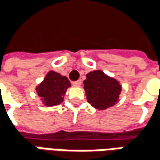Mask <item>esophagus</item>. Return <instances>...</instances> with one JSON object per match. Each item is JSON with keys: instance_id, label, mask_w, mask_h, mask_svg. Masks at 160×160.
<instances>
[{"instance_id": "esophagus-1", "label": "esophagus", "mask_w": 160, "mask_h": 160, "mask_svg": "<svg viewBox=\"0 0 160 160\" xmlns=\"http://www.w3.org/2000/svg\"><path fill=\"white\" fill-rule=\"evenodd\" d=\"M81 84H82L81 80H77V81H74V82H73V87H80V86H81Z\"/></svg>"}]
</instances>
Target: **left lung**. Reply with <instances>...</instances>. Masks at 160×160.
Returning a JSON list of instances; mask_svg holds the SVG:
<instances>
[{"instance_id": "obj_1", "label": "left lung", "mask_w": 160, "mask_h": 160, "mask_svg": "<svg viewBox=\"0 0 160 160\" xmlns=\"http://www.w3.org/2000/svg\"><path fill=\"white\" fill-rule=\"evenodd\" d=\"M84 80V90L88 103L98 111L111 107L119 101L122 86L118 80L101 70L87 73Z\"/></svg>"}]
</instances>
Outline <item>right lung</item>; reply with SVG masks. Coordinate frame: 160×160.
<instances>
[{"instance_id": "obj_1", "label": "right lung", "mask_w": 160, "mask_h": 160, "mask_svg": "<svg viewBox=\"0 0 160 160\" xmlns=\"http://www.w3.org/2000/svg\"><path fill=\"white\" fill-rule=\"evenodd\" d=\"M71 84L66 76L55 71H49L41 83L36 87V92L40 100L47 107L62 104L68 88Z\"/></svg>"}]
</instances>
